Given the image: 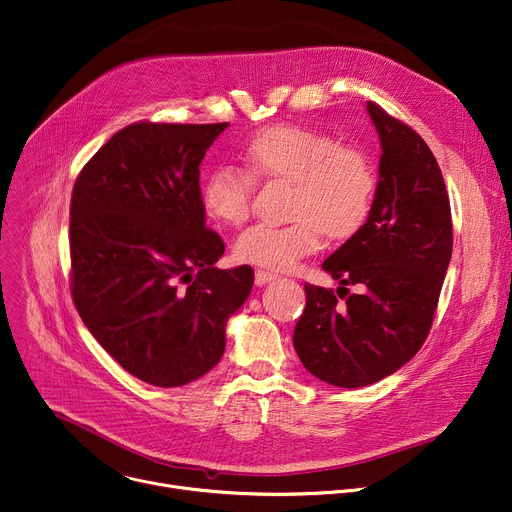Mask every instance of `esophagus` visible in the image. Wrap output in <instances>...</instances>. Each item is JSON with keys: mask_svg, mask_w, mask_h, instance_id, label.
Masks as SVG:
<instances>
[{"mask_svg": "<svg viewBox=\"0 0 512 512\" xmlns=\"http://www.w3.org/2000/svg\"><path fill=\"white\" fill-rule=\"evenodd\" d=\"M275 273L273 271H265V269H255V284L257 286H265L267 282H271V280H275Z\"/></svg>", "mask_w": 512, "mask_h": 512, "instance_id": "34e87169", "label": "esophagus"}]
</instances>
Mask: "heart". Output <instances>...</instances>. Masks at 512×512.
<instances>
[{
    "mask_svg": "<svg viewBox=\"0 0 512 512\" xmlns=\"http://www.w3.org/2000/svg\"><path fill=\"white\" fill-rule=\"evenodd\" d=\"M245 155L253 175L292 185V222L255 224L241 232L232 245L241 263L273 271L292 269L318 249L322 232L333 241H345L369 220L378 175L363 151L341 147L333 136L312 128L275 124L251 138ZM253 196V177L230 165L214 169L202 190L208 216L228 226L249 218Z\"/></svg>",
    "mask_w": 512,
    "mask_h": 512,
    "instance_id": "b5f03b06",
    "label": "heart"
}]
</instances>
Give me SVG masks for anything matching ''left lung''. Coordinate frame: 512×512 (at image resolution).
Listing matches in <instances>:
<instances>
[{"mask_svg":"<svg viewBox=\"0 0 512 512\" xmlns=\"http://www.w3.org/2000/svg\"><path fill=\"white\" fill-rule=\"evenodd\" d=\"M367 112L382 145L374 208L357 235L322 263L341 284L337 294L306 284V308L294 329L304 367L339 388L376 384L423 347L453 249L435 155L378 104L367 102ZM345 285L362 292L349 295Z\"/></svg>","mask_w":512,"mask_h":512,"instance_id":"8db88e82","label":"left lung"}]
</instances>
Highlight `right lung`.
Returning <instances> with one entry per match:
<instances>
[{
	"label": "right lung",
	"instance_id": "add662e5",
	"mask_svg": "<svg viewBox=\"0 0 512 512\" xmlns=\"http://www.w3.org/2000/svg\"><path fill=\"white\" fill-rule=\"evenodd\" d=\"M220 124L134 122L75 179L71 296L89 333L134 378L185 386L220 361L226 320L249 298L253 269H218L200 163Z\"/></svg>",
	"mask_w": 512,
	"mask_h": 512
}]
</instances>
